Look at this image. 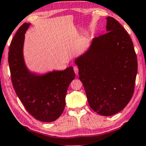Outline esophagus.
<instances>
[{
  "mask_svg": "<svg viewBox=\"0 0 146 146\" xmlns=\"http://www.w3.org/2000/svg\"><path fill=\"white\" fill-rule=\"evenodd\" d=\"M73 70H74V72L76 76H78V68L77 66H74L73 67Z\"/></svg>",
  "mask_w": 146,
  "mask_h": 146,
  "instance_id": "1",
  "label": "esophagus"
}]
</instances>
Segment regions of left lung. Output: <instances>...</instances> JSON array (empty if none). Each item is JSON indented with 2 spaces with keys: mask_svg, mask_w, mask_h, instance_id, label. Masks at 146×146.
Segmentation results:
<instances>
[{
  "mask_svg": "<svg viewBox=\"0 0 146 146\" xmlns=\"http://www.w3.org/2000/svg\"><path fill=\"white\" fill-rule=\"evenodd\" d=\"M105 35L93 38L89 48L75 60L89 105L102 116L124 109L131 99L138 71L130 36L117 20L107 17Z\"/></svg>",
  "mask_w": 146,
  "mask_h": 146,
  "instance_id": "left-lung-1",
  "label": "left lung"
}]
</instances>
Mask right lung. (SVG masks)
<instances>
[{
  "mask_svg": "<svg viewBox=\"0 0 146 146\" xmlns=\"http://www.w3.org/2000/svg\"><path fill=\"white\" fill-rule=\"evenodd\" d=\"M30 25L20 26L10 44L8 63L12 82L17 97L32 117L41 121H54L64 111L68 88L76 74L72 66L42 75L27 68L23 46L25 34Z\"/></svg>",
  "mask_w": 146,
  "mask_h": 146,
  "instance_id": "right-lung-1",
  "label": "right lung"
}]
</instances>
